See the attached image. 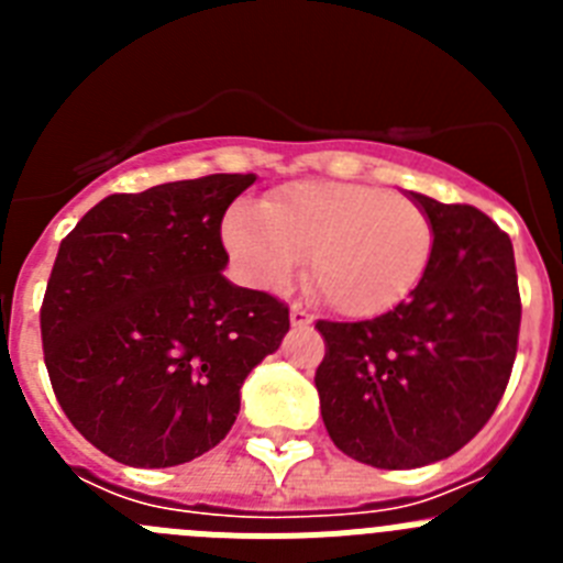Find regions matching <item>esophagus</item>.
<instances>
[{
    "instance_id": "obj_1",
    "label": "esophagus",
    "mask_w": 563,
    "mask_h": 563,
    "mask_svg": "<svg viewBox=\"0 0 563 563\" xmlns=\"http://www.w3.org/2000/svg\"><path fill=\"white\" fill-rule=\"evenodd\" d=\"M290 324L292 327H310L312 324V316L301 307H290Z\"/></svg>"
}]
</instances>
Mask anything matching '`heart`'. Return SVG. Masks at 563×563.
I'll list each match as a JSON object with an SVG mask.
<instances>
[{
    "label": "heart",
    "instance_id": "heart-1",
    "mask_svg": "<svg viewBox=\"0 0 563 563\" xmlns=\"http://www.w3.org/2000/svg\"><path fill=\"white\" fill-rule=\"evenodd\" d=\"M222 242L256 290L287 285L307 258V282L341 316L395 310L429 271L434 228L406 197L361 183L305 180L278 188L262 208L233 206Z\"/></svg>",
    "mask_w": 563,
    "mask_h": 563
}]
</instances>
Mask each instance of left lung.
<instances>
[{
  "label": "left lung",
  "mask_w": 563,
  "mask_h": 563,
  "mask_svg": "<svg viewBox=\"0 0 563 563\" xmlns=\"http://www.w3.org/2000/svg\"><path fill=\"white\" fill-rule=\"evenodd\" d=\"M409 197L434 228L417 290L372 321L316 324L330 440L386 471L440 462L479 434L507 389L521 324L510 236L474 206Z\"/></svg>",
  "instance_id": "1"
}]
</instances>
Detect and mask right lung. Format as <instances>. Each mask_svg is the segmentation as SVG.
Returning <instances> with one entry per match:
<instances>
[{
  "label": "right lung",
  "instance_id": "obj_1",
  "mask_svg": "<svg viewBox=\"0 0 563 563\" xmlns=\"http://www.w3.org/2000/svg\"><path fill=\"white\" fill-rule=\"evenodd\" d=\"M256 174L112 194L62 239L42 301L47 375L98 451L172 467L211 451L290 310L222 271V217Z\"/></svg>",
  "mask_w": 563,
  "mask_h": 563
}]
</instances>
